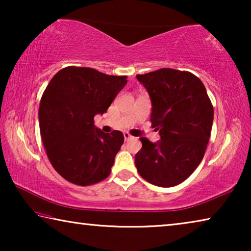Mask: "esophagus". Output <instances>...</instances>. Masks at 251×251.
Returning a JSON list of instances; mask_svg holds the SVG:
<instances>
[{
	"label": "esophagus",
	"mask_w": 251,
	"mask_h": 251,
	"mask_svg": "<svg viewBox=\"0 0 251 251\" xmlns=\"http://www.w3.org/2000/svg\"><path fill=\"white\" fill-rule=\"evenodd\" d=\"M124 138H125V141H129V139L133 138V136H131L129 133H127V131H125V133H124Z\"/></svg>",
	"instance_id": "obj_1"
}]
</instances>
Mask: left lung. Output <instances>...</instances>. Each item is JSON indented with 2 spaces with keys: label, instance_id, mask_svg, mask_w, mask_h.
Wrapping results in <instances>:
<instances>
[{
  "label": "left lung",
  "instance_id": "left-lung-1",
  "mask_svg": "<svg viewBox=\"0 0 251 251\" xmlns=\"http://www.w3.org/2000/svg\"><path fill=\"white\" fill-rule=\"evenodd\" d=\"M136 77L151 100V126L160 141L139 138L142 150L135 165L144 179L173 187L187 179L201 164L209 142L214 107L206 88L187 71L160 69Z\"/></svg>",
  "mask_w": 251,
  "mask_h": 251
}]
</instances>
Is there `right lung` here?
I'll use <instances>...</instances> for the list:
<instances>
[{
    "label": "right lung",
    "instance_id": "right-lung-1",
    "mask_svg": "<svg viewBox=\"0 0 251 251\" xmlns=\"http://www.w3.org/2000/svg\"><path fill=\"white\" fill-rule=\"evenodd\" d=\"M126 78L67 66L46 86L39 109L42 141L55 171L72 184L94 185L112 172L124 135L95 128L94 116L107 112Z\"/></svg>",
    "mask_w": 251,
    "mask_h": 251
}]
</instances>
